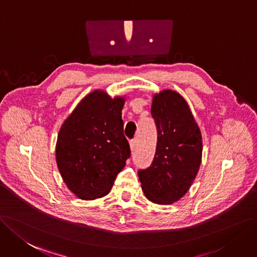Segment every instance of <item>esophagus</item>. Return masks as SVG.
<instances>
[{
	"mask_svg": "<svg viewBox=\"0 0 257 257\" xmlns=\"http://www.w3.org/2000/svg\"><path fill=\"white\" fill-rule=\"evenodd\" d=\"M137 143H138V142H137V140H136V139H134V140H131V141H130V148H131V150H132V151H134V150L136 149V147H137Z\"/></svg>",
	"mask_w": 257,
	"mask_h": 257,
	"instance_id": "1",
	"label": "esophagus"
}]
</instances>
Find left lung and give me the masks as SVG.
<instances>
[{
	"label": "left lung",
	"mask_w": 257,
	"mask_h": 257,
	"mask_svg": "<svg viewBox=\"0 0 257 257\" xmlns=\"http://www.w3.org/2000/svg\"><path fill=\"white\" fill-rule=\"evenodd\" d=\"M153 115L158 131L153 163L138 176L148 200L170 204L191 187L201 164L202 138L187 102L172 90L156 94Z\"/></svg>",
	"instance_id": "8db88e82"
}]
</instances>
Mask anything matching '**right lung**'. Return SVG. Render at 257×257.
<instances>
[{
  "instance_id": "obj_1",
  "label": "right lung",
  "mask_w": 257,
  "mask_h": 257,
  "mask_svg": "<svg viewBox=\"0 0 257 257\" xmlns=\"http://www.w3.org/2000/svg\"><path fill=\"white\" fill-rule=\"evenodd\" d=\"M123 98L103 91L85 96L61 126L56 161L70 191L83 200L106 196L130 158L123 136Z\"/></svg>"
}]
</instances>
